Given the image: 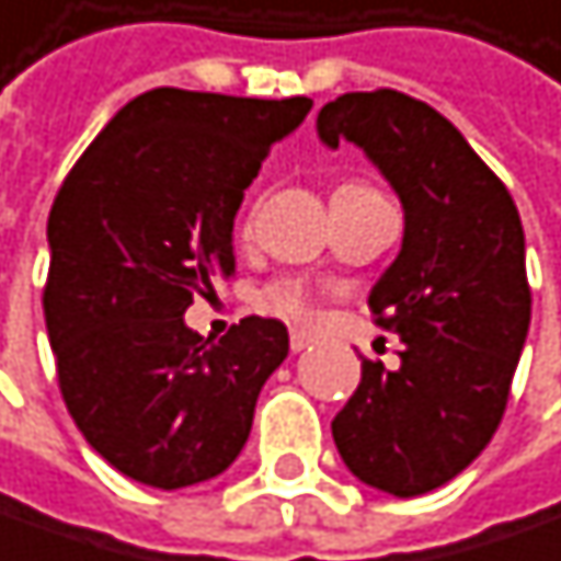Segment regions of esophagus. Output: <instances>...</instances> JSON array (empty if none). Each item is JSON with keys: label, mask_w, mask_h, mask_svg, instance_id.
Returning <instances> with one entry per match:
<instances>
[{"label": "esophagus", "mask_w": 561, "mask_h": 561, "mask_svg": "<svg viewBox=\"0 0 561 561\" xmlns=\"http://www.w3.org/2000/svg\"><path fill=\"white\" fill-rule=\"evenodd\" d=\"M313 345V335L310 332H304V329H294L290 332V348L294 352H304V348H310Z\"/></svg>", "instance_id": "1"}]
</instances>
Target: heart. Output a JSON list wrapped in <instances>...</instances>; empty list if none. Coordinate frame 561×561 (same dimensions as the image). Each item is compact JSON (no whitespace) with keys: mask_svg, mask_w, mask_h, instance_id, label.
Wrapping results in <instances>:
<instances>
[{"mask_svg":"<svg viewBox=\"0 0 561 561\" xmlns=\"http://www.w3.org/2000/svg\"><path fill=\"white\" fill-rule=\"evenodd\" d=\"M264 307L274 310V313L290 316V319H307V316L313 313L307 290L297 287V284H287V280L284 284H271L264 290Z\"/></svg>","mask_w":561,"mask_h":561,"instance_id":"obj_1","label":"heart"}]
</instances>
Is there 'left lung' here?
<instances>
[{
  "mask_svg": "<svg viewBox=\"0 0 561 561\" xmlns=\"http://www.w3.org/2000/svg\"><path fill=\"white\" fill-rule=\"evenodd\" d=\"M316 125L329 148L355 141L403 203L368 307L407 348L397 371L362 358L332 439L355 478L416 497L481 456L507 410L533 310L520 213L456 125L407 93H345Z\"/></svg>",
  "mask_w": 561,
  "mask_h": 561,
  "instance_id": "left-lung-1",
  "label": "left lung"
}]
</instances>
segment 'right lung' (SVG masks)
<instances>
[{
    "label": "right lung",
    "instance_id": "add662e5",
    "mask_svg": "<svg viewBox=\"0 0 561 561\" xmlns=\"http://www.w3.org/2000/svg\"><path fill=\"white\" fill-rule=\"evenodd\" d=\"M313 100L161 87L135 96L64 176L50 216L44 322L60 397L100 456L148 488L222 474L242 453L287 325L245 316L216 345L193 297L236 274L232 222L271 145Z\"/></svg>",
    "mask_w": 561,
    "mask_h": 561
}]
</instances>
